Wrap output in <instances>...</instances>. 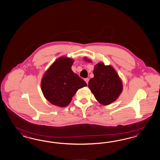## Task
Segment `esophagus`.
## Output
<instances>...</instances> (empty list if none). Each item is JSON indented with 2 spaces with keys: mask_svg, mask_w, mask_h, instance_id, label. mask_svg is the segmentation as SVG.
I'll return each instance as SVG.
<instances>
[{
  "mask_svg": "<svg viewBox=\"0 0 160 160\" xmlns=\"http://www.w3.org/2000/svg\"><path fill=\"white\" fill-rule=\"evenodd\" d=\"M84 80H85V82H86L87 84H88V81H89V78H85V79H84Z\"/></svg>",
  "mask_w": 160,
  "mask_h": 160,
  "instance_id": "34e87169",
  "label": "esophagus"
}]
</instances>
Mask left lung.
Instances as JSON below:
<instances>
[{"label": "left lung", "mask_w": 160, "mask_h": 160, "mask_svg": "<svg viewBox=\"0 0 160 160\" xmlns=\"http://www.w3.org/2000/svg\"><path fill=\"white\" fill-rule=\"evenodd\" d=\"M84 60H91L84 58ZM94 78L88 82V87L96 99L103 105L110 104L119 97L122 90V84L116 71L111 66L100 62L93 71Z\"/></svg>", "instance_id": "1"}]
</instances>
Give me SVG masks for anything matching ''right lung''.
I'll return each mask as SVG.
<instances>
[{
  "mask_svg": "<svg viewBox=\"0 0 160 160\" xmlns=\"http://www.w3.org/2000/svg\"><path fill=\"white\" fill-rule=\"evenodd\" d=\"M73 62L72 58L61 57L44 74L41 89L44 97L53 105L67 106L78 90L87 86L86 82L72 71Z\"/></svg>",
  "mask_w": 160,
  "mask_h": 160,
  "instance_id": "obj_1",
  "label": "right lung"
}]
</instances>
